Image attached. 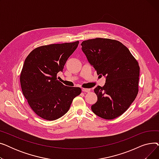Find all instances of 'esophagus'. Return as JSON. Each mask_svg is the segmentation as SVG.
<instances>
[{"label": "esophagus", "instance_id": "34e87169", "mask_svg": "<svg viewBox=\"0 0 159 159\" xmlns=\"http://www.w3.org/2000/svg\"><path fill=\"white\" fill-rule=\"evenodd\" d=\"M82 91H83V92L89 93V92H90L91 89H86V88H82Z\"/></svg>", "mask_w": 159, "mask_h": 159}]
</instances>
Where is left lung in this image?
Wrapping results in <instances>:
<instances>
[{"label":"left lung","instance_id":"8db88e82","mask_svg":"<svg viewBox=\"0 0 159 159\" xmlns=\"http://www.w3.org/2000/svg\"><path fill=\"white\" fill-rule=\"evenodd\" d=\"M82 49L97 75L106 77L104 86L94 89L97 101L93 112L102 119H115L126 111L139 92L140 67L120 42L103 38L83 41Z\"/></svg>","mask_w":159,"mask_h":159}]
</instances>
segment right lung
Here are the masks:
<instances>
[{"label":"right lung","instance_id":"right-lung-1","mask_svg":"<svg viewBox=\"0 0 159 159\" xmlns=\"http://www.w3.org/2000/svg\"><path fill=\"white\" fill-rule=\"evenodd\" d=\"M79 41L36 48L24 61L20 75L22 93L40 117L55 120L68 111L73 100L81 89L64 86L57 80Z\"/></svg>","mask_w":159,"mask_h":159}]
</instances>
